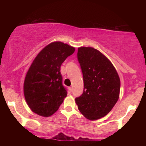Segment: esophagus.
Listing matches in <instances>:
<instances>
[{
  "mask_svg": "<svg viewBox=\"0 0 146 146\" xmlns=\"http://www.w3.org/2000/svg\"><path fill=\"white\" fill-rule=\"evenodd\" d=\"M72 90H73L72 87H70V88H69V91H70V92H71V91H72Z\"/></svg>",
  "mask_w": 146,
  "mask_h": 146,
  "instance_id": "1",
  "label": "esophagus"
}]
</instances>
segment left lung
Listing matches in <instances>:
<instances>
[{
	"mask_svg": "<svg viewBox=\"0 0 146 146\" xmlns=\"http://www.w3.org/2000/svg\"><path fill=\"white\" fill-rule=\"evenodd\" d=\"M77 58L83 74L84 91L75 102L86 118L99 119L112 110L118 100L119 76L110 60L95 48H78Z\"/></svg>",
	"mask_w": 146,
	"mask_h": 146,
	"instance_id": "1",
	"label": "left lung"
}]
</instances>
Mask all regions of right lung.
Returning <instances> with one entry per match:
<instances>
[{"label":"right lung","instance_id":"1","mask_svg":"<svg viewBox=\"0 0 146 146\" xmlns=\"http://www.w3.org/2000/svg\"><path fill=\"white\" fill-rule=\"evenodd\" d=\"M75 50L67 44L53 42L34 59L24 82V97L32 111L48 117L58 110L67 96V90L62 85L60 66Z\"/></svg>","mask_w":146,"mask_h":146}]
</instances>
